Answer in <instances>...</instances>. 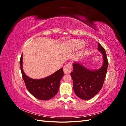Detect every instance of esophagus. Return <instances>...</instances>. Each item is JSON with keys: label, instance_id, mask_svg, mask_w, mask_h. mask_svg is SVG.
<instances>
[{"label": "esophagus", "instance_id": "esophagus-1", "mask_svg": "<svg viewBox=\"0 0 126 126\" xmlns=\"http://www.w3.org/2000/svg\"><path fill=\"white\" fill-rule=\"evenodd\" d=\"M63 72L64 74H69L71 72V63H68L63 67Z\"/></svg>", "mask_w": 126, "mask_h": 126}]
</instances>
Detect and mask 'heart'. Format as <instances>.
Listing matches in <instances>:
<instances>
[{"label": "heart", "mask_w": 126, "mask_h": 126, "mask_svg": "<svg viewBox=\"0 0 126 126\" xmlns=\"http://www.w3.org/2000/svg\"><path fill=\"white\" fill-rule=\"evenodd\" d=\"M72 45L75 49H79L83 48L85 46V43L83 41L80 40L74 41L72 43Z\"/></svg>", "instance_id": "obj_1"}]
</instances>
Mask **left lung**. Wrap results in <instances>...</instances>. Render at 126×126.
Returning a JSON list of instances; mask_svg holds the SVG:
<instances>
[{"mask_svg":"<svg viewBox=\"0 0 126 126\" xmlns=\"http://www.w3.org/2000/svg\"><path fill=\"white\" fill-rule=\"evenodd\" d=\"M98 50L102 55V64L98 69L87 68L80 62L72 63L73 71L71 76L73 89L77 96L83 100H89L99 91L104 84L107 71L108 62L105 49L98 43Z\"/></svg>","mask_w":126,"mask_h":126,"instance_id":"left-lung-1","label":"left lung"}]
</instances>
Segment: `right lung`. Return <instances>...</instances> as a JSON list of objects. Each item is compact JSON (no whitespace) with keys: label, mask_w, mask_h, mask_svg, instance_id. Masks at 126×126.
<instances>
[{"label":"right lung","mask_w":126,"mask_h":126,"mask_svg":"<svg viewBox=\"0 0 126 126\" xmlns=\"http://www.w3.org/2000/svg\"><path fill=\"white\" fill-rule=\"evenodd\" d=\"M20 69L27 89L33 96L41 100H47L56 96L59 88L61 79L64 75L63 68L41 79H32L27 76L22 68V54L20 60Z\"/></svg>","instance_id":"add662e5"}]
</instances>
